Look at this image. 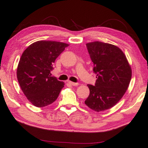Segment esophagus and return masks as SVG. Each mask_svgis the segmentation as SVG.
<instances>
[{"mask_svg": "<svg viewBox=\"0 0 148 148\" xmlns=\"http://www.w3.org/2000/svg\"><path fill=\"white\" fill-rule=\"evenodd\" d=\"M68 83H69L70 84L72 85V86H78V85L79 84L78 83H76V82H70V81L68 82Z\"/></svg>", "mask_w": 148, "mask_h": 148, "instance_id": "1", "label": "esophagus"}]
</instances>
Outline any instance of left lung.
Listing matches in <instances>:
<instances>
[{
    "label": "left lung",
    "mask_w": 148,
    "mask_h": 148,
    "mask_svg": "<svg viewBox=\"0 0 148 148\" xmlns=\"http://www.w3.org/2000/svg\"><path fill=\"white\" fill-rule=\"evenodd\" d=\"M86 45L97 80L94 86L88 85L90 95L85 104L95 112L104 111L114 106L124 95L131 80L132 69L118 46L99 41Z\"/></svg>",
    "instance_id": "8db88e82"
}]
</instances>
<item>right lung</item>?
<instances>
[{
	"label": "right lung",
	"instance_id": "right-lung-1",
	"mask_svg": "<svg viewBox=\"0 0 148 148\" xmlns=\"http://www.w3.org/2000/svg\"><path fill=\"white\" fill-rule=\"evenodd\" d=\"M68 44L40 40L30 45L20 58L16 75L22 90L36 107L51 104L56 100L64 83L51 76L56 59Z\"/></svg>",
	"mask_w": 148,
	"mask_h": 148
}]
</instances>
